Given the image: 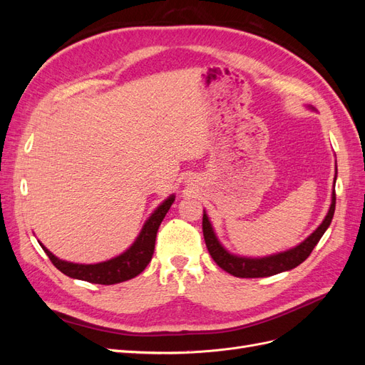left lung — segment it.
<instances>
[{
	"label": "left lung",
	"mask_w": 365,
	"mask_h": 365,
	"mask_svg": "<svg viewBox=\"0 0 365 365\" xmlns=\"http://www.w3.org/2000/svg\"><path fill=\"white\" fill-rule=\"evenodd\" d=\"M335 181H336V175H335ZM335 201H336V195L334 190L332 204H330V208L322 225H319L306 240H303L300 245H297L295 248H291L288 251L272 254V256H268V257H256V259L240 257L228 252L222 245H220V242L217 240L213 231V227L210 224L208 216L204 212L202 231H204V240H205L207 250L210 252V256L213 257V260L219 264V267L224 271H227L228 274L235 275V277H242V279L269 277V275L294 269L295 267H298V264L303 263L309 256H311L312 250L324 235V231L329 228L330 222H332V217L335 213Z\"/></svg>",
	"instance_id": "obj_1"
}]
</instances>
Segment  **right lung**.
I'll list each match as a JSON object with an SVG mask.
<instances>
[{"instance_id": "1", "label": "right lung", "mask_w": 365, "mask_h": 365, "mask_svg": "<svg viewBox=\"0 0 365 365\" xmlns=\"http://www.w3.org/2000/svg\"><path fill=\"white\" fill-rule=\"evenodd\" d=\"M173 201H175V196L170 195L168 200H165L146 220V224L143 225L138 237L135 239L134 244L130 245V248L111 260L94 263V264L65 262L58 259L42 244L39 245L42 247L43 251H46V254L54 267L71 279L85 280V282L97 283V284H115V283L126 282L137 277V275L145 271V268L149 264L153 256V250H155L157 231L163 222L165 213L169 212Z\"/></svg>"}]
</instances>
